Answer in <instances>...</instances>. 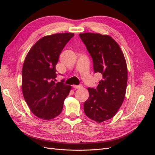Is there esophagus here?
I'll return each mask as SVG.
<instances>
[{
  "instance_id": "obj_1",
  "label": "esophagus",
  "mask_w": 155,
  "mask_h": 155,
  "mask_svg": "<svg viewBox=\"0 0 155 155\" xmlns=\"http://www.w3.org/2000/svg\"><path fill=\"white\" fill-rule=\"evenodd\" d=\"M73 88H76V89H79V88H83V87H82V85H73Z\"/></svg>"
}]
</instances>
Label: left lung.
Here are the masks:
<instances>
[{
	"label": "left lung",
	"mask_w": 155,
	"mask_h": 155,
	"mask_svg": "<svg viewBox=\"0 0 155 155\" xmlns=\"http://www.w3.org/2000/svg\"><path fill=\"white\" fill-rule=\"evenodd\" d=\"M79 37L92 58L94 71L103 76L96 88H88L84 111L89 118L101 123L114 116L123 104L127 84L126 61L110 36L83 33Z\"/></svg>",
	"instance_id": "obj_1"
}]
</instances>
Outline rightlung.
<instances>
[{
  "label": "right lung",
  "mask_w": 155,
  "mask_h": 155,
  "mask_svg": "<svg viewBox=\"0 0 155 155\" xmlns=\"http://www.w3.org/2000/svg\"><path fill=\"white\" fill-rule=\"evenodd\" d=\"M73 33L55 34L37 41L26 56L22 70V91L30 110L38 118L50 120L61 112L72 87L55 83L57 64Z\"/></svg>",
  "instance_id": "add662e5"
}]
</instances>
